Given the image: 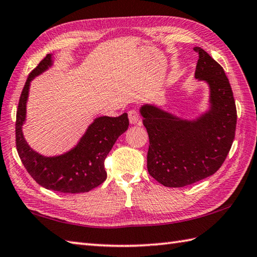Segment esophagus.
I'll return each mask as SVG.
<instances>
[{"mask_svg": "<svg viewBox=\"0 0 257 257\" xmlns=\"http://www.w3.org/2000/svg\"><path fill=\"white\" fill-rule=\"evenodd\" d=\"M128 117H129V122L132 124H141L140 114L137 110H130L128 112Z\"/></svg>", "mask_w": 257, "mask_h": 257, "instance_id": "1", "label": "esophagus"}]
</instances>
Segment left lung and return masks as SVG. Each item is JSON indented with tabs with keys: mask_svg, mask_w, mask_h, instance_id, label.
<instances>
[{
	"mask_svg": "<svg viewBox=\"0 0 257 257\" xmlns=\"http://www.w3.org/2000/svg\"><path fill=\"white\" fill-rule=\"evenodd\" d=\"M195 78L209 86V109L183 119L154 103L141 106L149 135L147 168L169 188H182L214 174L230 151L236 128V107L224 69L201 47Z\"/></svg>",
	"mask_w": 257,
	"mask_h": 257,
	"instance_id": "1",
	"label": "left lung"
}]
</instances>
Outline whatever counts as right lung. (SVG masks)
I'll return each instance as SVG.
<instances>
[{
  "label": "right lung",
  "instance_id": "right-lung-1",
  "mask_svg": "<svg viewBox=\"0 0 257 257\" xmlns=\"http://www.w3.org/2000/svg\"><path fill=\"white\" fill-rule=\"evenodd\" d=\"M53 65L52 54L29 75L22 91L16 112V149L27 172L47 190L63 193L88 192L105 181V159L120 135L128 129V114L119 117H98L92 121L74 148L59 156L46 157L33 150L23 135L26 103L31 81Z\"/></svg>",
  "mask_w": 257,
  "mask_h": 257
}]
</instances>
